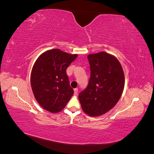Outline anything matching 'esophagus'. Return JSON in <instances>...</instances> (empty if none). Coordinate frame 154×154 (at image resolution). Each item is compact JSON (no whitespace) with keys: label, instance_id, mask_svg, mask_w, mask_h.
Returning <instances> with one entry per match:
<instances>
[{"label":"esophagus","instance_id":"obj_1","mask_svg":"<svg viewBox=\"0 0 154 154\" xmlns=\"http://www.w3.org/2000/svg\"><path fill=\"white\" fill-rule=\"evenodd\" d=\"M74 95L76 96V95L78 94V88H74Z\"/></svg>","mask_w":154,"mask_h":154}]
</instances>
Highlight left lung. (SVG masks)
<instances>
[{
	"mask_svg": "<svg viewBox=\"0 0 154 154\" xmlns=\"http://www.w3.org/2000/svg\"><path fill=\"white\" fill-rule=\"evenodd\" d=\"M91 76L88 85L78 96L82 108L90 116H100L111 110L123 93L125 76L114 56L105 52L89 54Z\"/></svg>",
	"mask_w": 154,
	"mask_h": 154,
	"instance_id": "obj_1",
	"label": "left lung"
}]
</instances>
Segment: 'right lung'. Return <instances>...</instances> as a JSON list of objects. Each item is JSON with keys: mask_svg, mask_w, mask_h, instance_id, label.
I'll return each mask as SVG.
<instances>
[{"mask_svg": "<svg viewBox=\"0 0 154 154\" xmlns=\"http://www.w3.org/2000/svg\"><path fill=\"white\" fill-rule=\"evenodd\" d=\"M78 57L54 49L42 54L32 69L31 85L36 101L45 110H63L74 94L66 69Z\"/></svg>", "mask_w": 154, "mask_h": 154, "instance_id": "add662e5", "label": "right lung"}]
</instances>
